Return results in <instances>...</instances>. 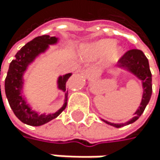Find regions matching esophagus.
Segmentation results:
<instances>
[{
    "label": "esophagus",
    "mask_w": 160,
    "mask_h": 160,
    "mask_svg": "<svg viewBox=\"0 0 160 160\" xmlns=\"http://www.w3.org/2000/svg\"><path fill=\"white\" fill-rule=\"evenodd\" d=\"M83 73H84V75H85L86 77H89V76H93V75H94V72H93V70H91V69H86V70H84V71H83Z\"/></svg>",
    "instance_id": "34e87169"
}]
</instances>
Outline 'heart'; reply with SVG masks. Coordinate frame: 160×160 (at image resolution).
<instances>
[{"label": "heart", "mask_w": 160, "mask_h": 160, "mask_svg": "<svg viewBox=\"0 0 160 160\" xmlns=\"http://www.w3.org/2000/svg\"><path fill=\"white\" fill-rule=\"evenodd\" d=\"M91 57L95 58H102L108 56V61L114 63L118 61L122 56V49L115 46V41L111 39H103L96 42L91 47Z\"/></svg>", "instance_id": "heart-1"}]
</instances>
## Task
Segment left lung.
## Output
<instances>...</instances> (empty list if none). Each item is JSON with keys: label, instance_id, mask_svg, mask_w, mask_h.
I'll return each mask as SVG.
<instances>
[{"label": "left lung", "instance_id": "left-lung-1", "mask_svg": "<svg viewBox=\"0 0 160 160\" xmlns=\"http://www.w3.org/2000/svg\"><path fill=\"white\" fill-rule=\"evenodd\" d=\"M119 66L130 70L132 73H133L139 79L142 81L143 84V97L141 101L140 107L134 113V117L131 119L128 122L125 124H113L107 122V124L111 125L115 128H121L126 125H130L133 122H135L142 114L147 107V104L151 99L152 96V73L150 70L149 61L144 52L138 49H132L127 51L121 58L119 59Z\"/></svg>", "mask_w": 160, "mask_h": 160}]
</instances>
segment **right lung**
<instances>
[{"instance_id":"right-lung-1","label":"right lung","mask_w":160,"mask_h":160,"mask_svg":"<svg viewBox=\"0 0 160 160\" xmlns=\"http://www.w3.org/2000/svg\"><path fill=\"white\" fill-rule=\"evenodd\" d=\"M58 38L50 37L49 35H41L35 37L33 40L29 41L15 54V58L11 61L9 69L8 71L7 78L4 82V90L7 95L9 106L13 110L16 117L23 123L29 126H41L44 125L51 120L54 119L65 109L67 106V94L68 90L66 88V82L71 77V74H67L58 78V87L65 92L66 100L62 108L53 114L49 115H38L35 111H32L28 103L25 102L21 95L22 88V77L23 73L26 71L28 65L32 62L40 52H43L48 45L57 43ZM1 93V85H0Z\"/></svg>"}]
</instances>
